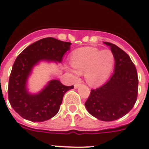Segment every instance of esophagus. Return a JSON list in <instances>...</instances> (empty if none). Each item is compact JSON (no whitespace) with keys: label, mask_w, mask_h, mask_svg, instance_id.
<instances>
[{"label":"esophagus","mask_w":149,"mask_h":149,"mask_svg":"<svg viewBox=\"0 0 149 149\" xmlns=\"http://www.w3.org/2000/svg\"><path fill=\"white\" fill-rule=\"evenodd\" d=\"M81 86V84H80L76 83V84H74V88H79V86Z\"/></svg>","instance_id":"34e87169"}]
</instances>
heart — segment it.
<instances>
[{
	"mask_svg": "<svg viewBox=\"0 0 149 149\" xmlns=\"http://www.w3.org/2000/svg\"><path fill=\"white\" fill-rule=\"evenodd\" d=\"M70 63L74 69L68 67L65 69L73 78L84 72L86 83L91 86H97L104 83L109 77L115 64V56L109 49L101 50L85 47L72 52Z\"/></svg>",
	"mask_w": 149,
	"mask_h": 149,
	"instance_id": "b5f03b06",
	"label": "heart"
}]
</instances>
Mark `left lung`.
I'll list each match as a JSON object with an SVG mask.
<instances>
[{"label":"left lung","mask_w":149,"mask_h":149,"mask_svg":"<svg viewBox=\"0 0 149 149\" xmlns=\"http://www.w3.org/2000/svg\"><path fill=\"white\" fill-rule=\"evenodd\" d=\"M115 56L114 73L106 84L91 90L85 103L87 111L102 121H114L128 113L138 96L137 70L129 55L115 45L107 42Z\"/></svg>","instance_id":"8db88e82"}]
</instances>
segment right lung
I'll return each instance as SVG.
<instances>
[{
  "label": "right lung",
  "instance_id": "right-lung-1",
  "mask_svg": "<svg viewBox=\"0 0 149 149\" xmlns=\"http://www.w3.org/2000/svg\"><path fill=\"white\" fill-rule=\"evenodd\" d=\"M71 43L52 37L30 45L16 58L8 82V100L12 108L24 119L32 122L49 120L58 112L64 94L73 86H67L58 80H51L37 94H31L27 81L33 68L40 61L61 63Z\"/></svg>",
  "mask_w": 149,
  "mask_h": 149
}]
</instances>
